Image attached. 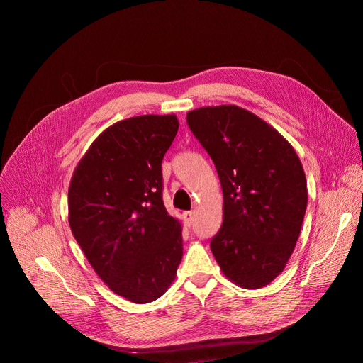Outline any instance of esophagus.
<instances>
[{
	"mask_svg": "<svg viewBox=\"0 0 363 363\" xmlns=\"http://www.w3.org/2000/svg\"><path fill=\"white\" fill-rule=\"evenodd\" d=\"M184 219H185V222H186L188 225H191L193 220H194V212H191V211L184 212Z\"/></svg>",
	"mask_w": 363,
	"mask_h": 363,
	"instance_id": "obj_1",
	"label": "esophagus"
}]
</instances>
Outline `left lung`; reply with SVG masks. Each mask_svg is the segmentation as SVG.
I'll list each match as a JSON object with an SVG mask.
<instances>
[{"label":"left lung","mask_w":363,"mask_h":363,"mask_svg":"<svg viewBox=\"0 0 363 363\" xmlns=\"http://www.w3.org/2000/svg\"><path fill=\"white\" fill-rule=\"evenodd\" d=\"M212 157L223 193V222L211 249L223 275L257 290L290 260L308 206V182L293 145L255 113L222 104L188 111Z\"/></svg>","instance_id":"left-lung-1"}]
</instances>
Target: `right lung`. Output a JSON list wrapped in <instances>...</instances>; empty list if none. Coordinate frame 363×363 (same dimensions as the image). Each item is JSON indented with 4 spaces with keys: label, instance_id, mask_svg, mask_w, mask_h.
<instances>
[{
    "label": "right lung",
    "instance_id": "right-lung-1",
    "mask_svg": "<svg viewBox=\"0 0 363 363\" xmlns=\"http://www.w3.org/2000/svg\"><path fill=\"white\" fill-rule=\"evenodd\" d=\"M175 114L113 123L92 141L69 185V225L92 269L132 303H150L175 281L182 225L162 200V160Z\"/></svg>",
    "mask_w": 363,
    "mask_h": 363
}]
</instances>
